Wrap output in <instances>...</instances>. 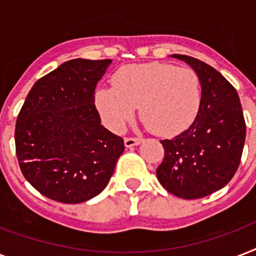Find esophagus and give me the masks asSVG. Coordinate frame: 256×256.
Wrapping results in <instances>:
<instances>
[{
  "instance_id": "esophagus-1",
  "label": "esophagus",
  "mask_w": 256,
  "mask_h": 256,
  "mask_svg": "<svg viewBox=\"0 0 256 256\" xmlns=\"http://www.w3.org/2000/svg\"><path fill=\"white\" fill-rule=\"evenodd\" d=\"M142 142L140 138H124V146L126 148H132V146H138Z\"/></svg>"
}]
</instances>
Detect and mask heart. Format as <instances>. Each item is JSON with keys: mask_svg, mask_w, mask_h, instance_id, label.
I'll return each mask as SVG.
<instances>
[{"mask_svg": "<svg viewBox=\"0 0 256 256\" xmlns=\"http://www.w3.org/2000/svg\"><path fill=\"white\" fill-rule=\"evenodd\" d=\"M114 88H100L96 104L104 124L112 132L124 130L136 114L160 136H174L194 122L202 100L198 74L170 64H138L120 69Z\"/></svg>", "mask_w": 256, "mask_h": 256, "instance_id": "1", "label": "heart"}]
</instances>
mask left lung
<instances>
[{
	"mask_svg": "<svg viewBox=\"0 0 256 256\" xmlns=\"http://www.w3.org/2000/svg\"><path fill=\"white\" fill-rule=\"evenodd\" d=\"M198 74L202 100L190 128L160 140V184L175 196L198 199L220 190L238 170L246 140L242 104L234 86L214 68L184 54H172Z\"/></svg>",
	"mask_w": 256,
	"mask_h": 256,
	"instance_id": "obj_1",
	"label": "left lung"
}]
</instances>
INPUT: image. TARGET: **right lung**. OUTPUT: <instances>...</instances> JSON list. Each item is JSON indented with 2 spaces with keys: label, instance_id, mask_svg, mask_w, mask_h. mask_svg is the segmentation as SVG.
<instances>
[{
  "label": "right lung",
  "instance_id": "1",
  "mask_svg": "<svg viewBox=\"0 0 256 256\" xmlns=\"http://www.w3.org/2000/svg\"><path fill=\"white\" fill-rule=\"evenodd\" d=\"M112 60L77 58L40 78L16 122V152L22 174L48 198L81 203L104 191L124 140L100 124L96 84Z\"/></svg>",
  "mask_w": 256,
  "mask_h": 256
}]
</instances>
